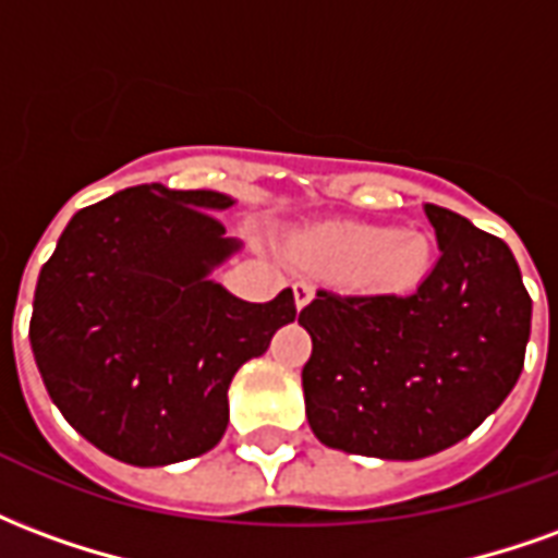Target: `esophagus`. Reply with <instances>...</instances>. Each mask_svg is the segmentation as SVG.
Segmentation results:
<instances>
[{"mask_svg": "<svg viewBox=\"0 0 558 558\" xmlns=\"http://www.w3.org/2000/svg\"><path fill=\"white\" fill-rule=\"evenodd\" d=\"M292 292H295V307H304L314 299V283L311 280H299V283H292Z\"/></svg>", "mask_w": 558, "mask_h": 558, "instance_id": "34e87169", "label": "esophagus"}]
</instances>
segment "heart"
I'll use <instances>...</instances> for the list:
<instances>
[{"mask_svg":"<svg viewBox=\"0 0 558 558\" xmlns=\"http://www.w3.org/2000/svg\"><path fill=\"white\" fill-rule=\"evenodd\" d=\"M304 263L343 271L367 290H410L430 266V244L418 232H388L371 223H326L295 242Z\"/></svg>","mask_w":558,"mask_h":558,"instance_id":"1","label":"heart"}]
</instances>
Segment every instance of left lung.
I'll return each instance as SVG.
<instances>
[{"instance_id": "obj_1", "label": "left lung", "mask_w": 558, "mask_h": 558, "mask_svg": "<svg viewBox=\"0 0 558 558\" xmlns=\"http://www.w3.org/2000/svg\"><path fill=\"white\" fill-rule=\"evenodd\" d=\"M439 259L407 295L316 290L299 323L311 430L350 454L418 460L499 410L520 379L532 328L511 247L466 218L424 206Z\"/></svg>"}]
</instances>
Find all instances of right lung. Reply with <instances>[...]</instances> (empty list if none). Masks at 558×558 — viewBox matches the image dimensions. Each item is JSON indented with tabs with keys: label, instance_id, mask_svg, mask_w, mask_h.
I'll list each match as a JSON object with an SVG mask.
<instances>
[{
	"label": "right lung",
	"instance_id": "obj_1",
	"mask_svg": "<svg viewBox=\"0 0 558 558\" xmlns=\"http://www.w3.org/2000/svg\"><path fill=\"white\" fill-rule=\"evenodd\" d=\"M218 191L137 184L80 208L35 287L29 340L68 424L131 466L206 454L230 421L227 388L295 319L292 290L266 304L208 280L239 247Z\"/></svg>",
	"mask_w": 558,
	"mask_h": 558
}]
</instances>
